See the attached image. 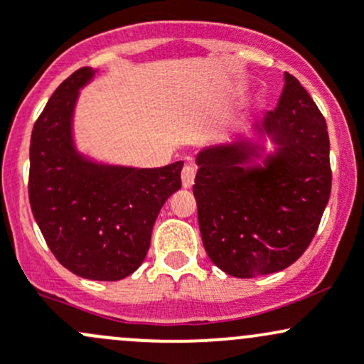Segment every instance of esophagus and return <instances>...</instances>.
<instances>
[{"label":"esophagus","mask_w":364,"mask_h":364,"mask_svg":"<svg viewBox=\"0 0 364 364\" xmlns=\"http://www.w3.org/2000/svg\"><path fill=\"white\" fill-rule=\"evenodd\" d=\"M194 177H196V168L191 165H186L182 168V186L186 187V189H189V187L193 186Z\"/></svg>","instance_id":"1"}]
</instances>
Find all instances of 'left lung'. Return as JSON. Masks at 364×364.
Listing matches in <instances>:
<instances>
[{"label":"left lung","instance_id":"8db88e82","mask_svg":"<svg viewBox=\"0 0 364 364\" xmlns=\"http://www.w3.org/2000/svg\"><path fill=\"white\" fill-rule=\"evenodd\" d=\"M257 132L276 144L236 140L203 149L193 193L210 260L236 277L271 274L302 257L319 228L331 191L326 121L307 90L284 73L274 111Z\"/></svg>","mask_w":364,"mask_h":364}]
</instances>
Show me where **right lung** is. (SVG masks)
Wrapping results in <instances>:
<instances>
[{
	"label": "right lung",
	"instance_id": "1",
	"mask_svg": "<svg viewBox=\"0 0 364 364\" xmlns=\"http://www.w3.org/2000/svg\"><path fill=\"white\" fill-rule=\"evenodd\" d=\"M93 74L81 68L62 81L34 123L29 203L46 245L65 269L87 279L118 281L146 259L159 210L182 186L183 163L116 166L77 152L74 107Z\"/></svg>",
	"mask_w": 364,
	"mask_h": 364
}]
</instances>
